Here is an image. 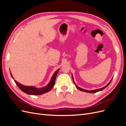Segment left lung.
<instances>
[{
    "label": "left lung",
    "instance_id": "1",
    "mask_svg": "<svg viewBox=\"0 0 126 126\" xmlns=\"http://www.w3.org/2000/svg\"><path fill=\"white\" fill-rule=\"evenodd\" d=\"M72 80H73V82H74V84H75V85L76 86V87H77V89H78L80 91H83V92H86V93H97V92H98V91H101V90H102L103 89H104L105 88H106L107 87L110 83V82H111V80H112V79H113V78H111V79L110 80V81L109 82V83H108L107 85L106 86H105V87H102V88H99V89H95V90H86V89H82V88H80V87H79L78 86H77L76 85V84L75 83V81H74V77H73V76H72Z\"/></svg>",
    "mask_w": 126,
    "mask_h": 126
}]
</instances>
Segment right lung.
Segmentation results:
<instances>
[{"label":"right lung","instance_id":"obj_1","mask_svg":"<svg viewBox=\"0 0 126 126\" xmlns=\"http://www.w3.org/2000/svg\"><path fill=\"white\" fill-rule=\"evenodd\" d=\"M59 70V69L57 70L55 72V73L53 74L50 81H49V82L48 83V84H47V86L41 87V88H37L35 86H25V85H22L19 82H18V81L14 80V78H13V75L11 74V72H10V75H11V77H12L13 79L14 80L16 84L19 87V88L21 91H23L24 93L28 94H31V95H40V94H44L45 93L49 92V91L54 86L56 76L57 74H58Z\"/></svg>","mask_w":126,"mask_h":126}]
</instances>
